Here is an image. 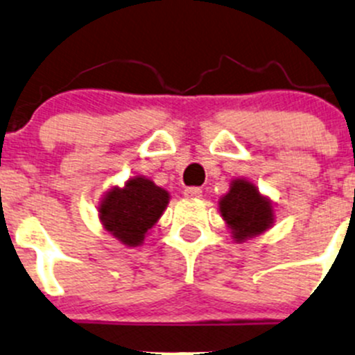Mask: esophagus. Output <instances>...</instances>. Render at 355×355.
Listing matches in <instances>:
<instances>
[{
    "label": "esophagus",
    "mask_w": 355,
    "mask_h": 355,
    "mask_svg": "<svg viewBox=\"0 0 355 355\" xmlns=\"http://www.w3.org/2000/svg\"><path fill=\"white\" fill-rule=\"evenodd\" d=\"M184 196H185V198H189V199H198V198H200V196H202V189L187 187L184 191Z\"/></svg>",
    "instance_id": "esophagus-1"
}]
</instances>
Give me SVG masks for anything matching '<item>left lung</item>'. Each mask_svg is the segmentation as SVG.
Returning a JSON list of instances; mask_svg holds the SVG:
<instances>
[{
    "label": "left lung",
    "instance_id": "8db88e82",
    "mask_svg": "<svg viewBox=\"0 0 355 355\" xmlns=\"http://www.w3.org/2000/svg\"><path fill=\"white\" fill-rule=\"evenodd\" d=\"M220 213L237 242L263 234L275 220L270 200L259 194L256 185L244 178L232 182L228 194L220 200Z\"/></svg>",
    "mask_w": 355,
    "mask_h": 355
}]
</instances>
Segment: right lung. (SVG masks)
Returning a JSON list of instances; mask_svg holds the SVG:
<instances>
[{"mask_svg":"<svg viewBox=\"0 0 355 355\" xmlns=\"http://www.w3.org/2000/svg\"><path fill=\"white\" fill-rule=\"evenodd\" d=\"M170 196L146 177L127 180L125 187H113L99 206V218L116 241L128 247L141 245L146 234L159 220Z\"/></svg>","mask_w":355,"mask_h":355,"instance_id":"1","label":"right lung"}]
</instances>
